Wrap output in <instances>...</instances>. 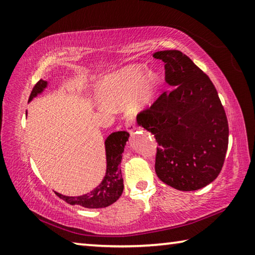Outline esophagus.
Masks as SVG:
<instances>
[{"mask_svg":"<svg viewBox=\"0 0 255 255\" xmlns=\"http://www.w3.org/2000/svg\"><path fill=\"white\" fill-rule=\"evenodd\" d=\"M136 129V126H135V122H133V119L129 117L127 120H126V130L128 132H133V130Z\"/></svg>","mask_w":255,"mask_h":255,"instance_id":"esophagus-1","label":"esophagus"}]
</instances>
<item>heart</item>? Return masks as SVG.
Here are the masks:
<instances>
[{
  "mask_svg": "<svg viewBox=\"0 0 255 255\" xmlns=\"http://www.w3.org/2000/svg\"><path fill=\"white\" fill-rule=\"evenodd\" d=\"M141 64H132L107 75L96 86V96L101 105L120 107L130 100L136 110L152 105L158 92L161 80Z\"/></svg>",
  "mask_w": 255,
  "mask_h": 255,
  "instance_id": "1",
  "label": "heart"
}]
</instances>
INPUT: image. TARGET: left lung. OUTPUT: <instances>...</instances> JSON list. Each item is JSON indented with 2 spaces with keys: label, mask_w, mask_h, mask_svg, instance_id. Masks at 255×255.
Here are the masks:
<instances>
[{
  "label": "left lung",
  "mask_w": 255,
  "mask_h": 255,
  "mask_svg": "<svg viewBox=\"0 0 255 255\" xmlns=\"http://www.w3.org/2000/svg\"><path fill=\"white\" fill-rule=\"evenodd\" d=\"M165 67L164 92L137 124L157 141L155 172L180 191L206 187L221 173L228 146V123L213 82L179 50L153 54Z\"/></svg>",
  "instance_id": "obj_1"
}]
</instances>
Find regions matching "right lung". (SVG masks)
<instances>
[{"instance_id": "right-lung-1", "label": "right lung", "mask_w": 255, "mask_h": 255, "mask_svg": "<svg viewBox=\"0 0 255 255\" xmlns=\"http://www.w3.org/2000/svg\"><path fill=\"white\" fill-rule=\"evenodd\" d=\"M47 86H48L47 81L40 80L38 82L33 86L29 102L32 101L33 98L40 96ZM128 138L129 133L127 131H116L107 137L105 140L107 161L106 174L98 187L94 188L91 192L76 197L64 196L58 192H56V195L67 204L90 209L106 208L117 201L124 191V180L122 170H120V163H122L123 153L126 147Z\"/></svg>"}]
</instances>
